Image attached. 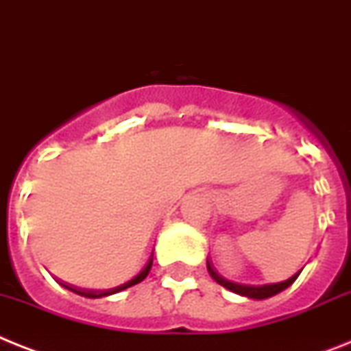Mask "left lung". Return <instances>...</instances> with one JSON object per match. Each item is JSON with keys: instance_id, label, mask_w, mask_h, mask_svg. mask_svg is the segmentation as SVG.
I'll use <instances>...</instances> for the list:
<instances>
[{"instance_id": "left-lung-1", "label": "left lung", "mask_w": 351, "mask_h": 351, "mask_svg": "<svg viewBox=\"0 0 351 351\" xmlns=\"http://www.w3.org/2000/svg\"><path fill=\"white\" fill-rule=\"evenodd\" d=\"M207 269H208V275L214 278L219 285L226 287L228 291L235 294H241V296H246V298H252V300H266L271 298V296H275V294L282 293L285 291L289 285L294 284V280L298 278V275L302 273V269L296 271L291 278L284 282H276V284H264V285H248V284H237V282H232V280H226L225 276H221L214 267H212L210 261L207 258Z\"/></svg>"}]
</instances>
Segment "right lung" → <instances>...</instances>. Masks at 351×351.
I'll return each mask as SVG.
<instances>
[{"instance_id": "add662e5", "label": "right lung", "mask_w": 351, "mask_h": 351, "mask_svg": "<svg viewBox=\"0 0 351 351\" xmlns=\"http://www.w3.org/2000/svg\"><path fill=\"white\" fill-rule=\"evenodd\" d=\"M152 264H153V252H152V255H149L148 262H146V266H144L143 269H141L139 273L134 276V278H130V280L125 282V284L117 285V287H112V289H103V291L101 289H82V287H76V285H71V284H67V282L58 280V278H57V282L62 285V287H66V289L73 291V293L80 294V296H85V298H103V296H110V294H116V293H119V291H125V289H128V287H132V285L143 282L144 278L148 276L149 269H152Z\"/></svg>"}]
</instances>
